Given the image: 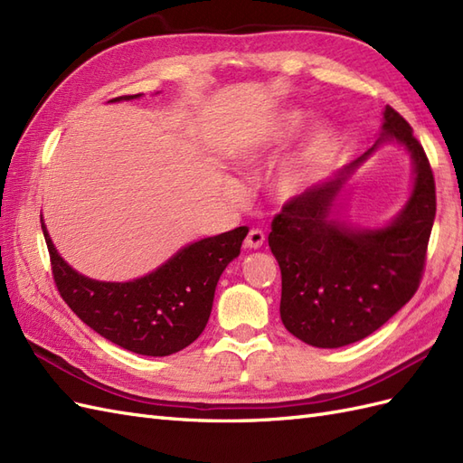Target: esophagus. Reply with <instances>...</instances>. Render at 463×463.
Wrapping results in <instances>:
<instances>
[{
  "mask_svg": "<svg viewBox=\"0 0 463 463\" xmlns=\"http://www.w3.org/2000/svg\"><path fill=\"white\" fill-rule=\"evenodd\" d=\"M264 241H266V236H264L262 231H260V229H250V231H248L244 246L250 248V250H258V248H262Z\"/></svg>",
  "mask_w": 463,
  "mask_h": 463,
  "instance_id": "esophagus-1",
  "label": "esophagus"
}]
</instances>
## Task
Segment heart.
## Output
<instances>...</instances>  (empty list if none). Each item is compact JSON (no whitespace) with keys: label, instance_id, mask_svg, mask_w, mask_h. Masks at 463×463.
I'll return each instance as SVG.
<instances>
[{"label":"heart","instance_id":"heart-1","mask_svg":"<svg viewBox=\"0 0 463 463\" xmlns=\"http://www.w3.org/2000/svg\"><path fill=\"white\" fill-rule=\"evenodd\" d=\"M301 121V115L289 111L279 115L276 121H271L268 127H264L248 145V150L254 158L262 156L266 152L274 150L279 142L286 140L295 128H298ZM335 152V133L333 128L326 125H315L311 133L307 135L301 150L283 165L279 170L274 192L281 199H293L298 197L303 189L313 184L315 177L318 175L328 160L333 158Z\"/></svg>","mask_w":463,"mask_h":463}]
</instances>
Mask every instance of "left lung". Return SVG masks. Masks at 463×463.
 <instances>
[{
  "instance_id": "obj_1",
  "label": "left lung",
  "mask_w": 463,
  "mask_h": 463,
  "mask_svg": "<svg viewBox=\"0 0 463 463\" xmlns=\"http://www.w3.org/2000/svg\"><path fill=\"white\" fill-rule=\"evenodd\" d=\"M397 139L415 164V187L385 230L354 232L329 219L341 184L383 141ZM436 215L430 162L411 125L383 111L375 145L333 180L283 203L268 244L281 269L279 315L293 336L317 348H340L370 336L417 293Z\"/></svg>"
}]
</instances>
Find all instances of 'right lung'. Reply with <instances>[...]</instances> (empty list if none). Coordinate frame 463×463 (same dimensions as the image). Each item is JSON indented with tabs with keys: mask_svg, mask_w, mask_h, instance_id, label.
<instances>
[{
	"mask_svg": "<svg viewBox=\"0 0 463 463\" xmlns=\"http://www.w3.org/2000/svg\"><path fill=\"white\" fill-rule=\"evenodd\" d=\"M121 96L118 99H135ZM52 278L61 298L103 338L142 355H170L203 333L222 269L241 254L248 232L239 227L182 248L152 274L125 283L78 274L58 256L49 232Z\"/></svg>",
	"mask_w": 463,
	"mask_h": 463,
	"instance_id": "obj_1",
	"label": "right lung"
}]
</instances>
